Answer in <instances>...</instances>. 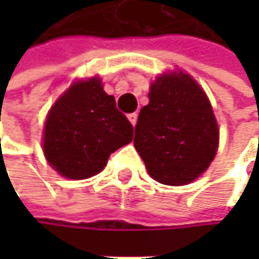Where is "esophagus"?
I'll return each mask as SVG.
<instances>
[{
	"label": "esophagus",
	"instance_id": "esophagus-1",
	"mask_svg": "<svg viewBox=\"0 0 259 259\" xmlns=\"http://www.w3.org/2000/svg\"><path fill=\"white\" fill-rule=\"evenodd\" d=\"M127 118H129V121L132 123V126H135V124H136V120H138V114H136V112L129 114V115H127Z\"/></svg>",
	"mask_w": 259,
	"mask_h": 259
}]
</instances>
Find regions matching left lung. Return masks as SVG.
<instances>
[{"label":"left lung","mask_w":259,"mask_h":259,"mask_svg":"<svg viewBox=\"0 0 259 259\" xmlns=\"http://www.w3.org/2000/svg\"><path fill=\"white\" fill-rule=\"evenodd\" d=\"M148 99L135 127V148L156 181L189 184L210 166L218 151L219 127L210 100L181 70L157 76Z\"/></svg>","instance_id":"1"}]
</instances>
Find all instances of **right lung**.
I'll list each match as a JSON object with an SVG mask.
<instances>
[{"mask_svg": "<svg viewBox=\"0 0 259 259\" xmlns=\"http://www.w3.org/2000/svg\"><path fill=\"white\" fill-rule=\"evenodd\" d=\"M133 127L117 109L102 80H78L54 103L43 130V153L63 177L83 180L99 174L111 153L132 142Z\"/></svg>", "mask_w": 259, "mask_h": 259, "instance_id": "obj_1", "label": "right lung"}]
</instances>
